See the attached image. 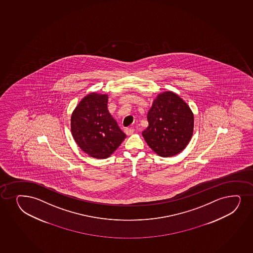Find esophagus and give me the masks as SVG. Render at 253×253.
I'll return each instance as SVG.
<instances>
[{"label": "esophagus", "instance_id": "obj_1", "mask_svg": "<svg viewBox=\"0 0 253 253\" xmlns=\"http://www.w3.org/2000/svg\"><path fill=\"white\" fill-rule=\"evenodd\" d=\"M124 131H125V133L126 134V135L129 136V135H131V134L133 133L134 129L133 128H126Z\"/></svg>", "mask_w": 253, "mask_h": 253}]
</instances>
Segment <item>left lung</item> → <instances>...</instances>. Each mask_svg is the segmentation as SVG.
Returning a JSON list of instances; mask_svg holds the SVG:
<instances>
[{"label":"left lung","mask_w":253,"mask_h":253,"mask_svg":"<svg viewBox=\"0 0 253 253\" xmlns=\"http://www.w3.org/2000/svg\"><path fill=\"white\" fill-rule=\"evenodd\" d=\"M148 126L142 137L149 148L161 157L183 151L192 139L194 116L177 93L164 91L154 99L147 114Z\"/></svg>","instance_id":"8db88e82"}]
</instances>
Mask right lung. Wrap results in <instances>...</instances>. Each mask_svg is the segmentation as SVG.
<instances>
[{
	"mask_svg": "<svg viewBox=\"0 0 253 253\" xmlns=\"http://www.w3.org/2000/svg\"><path fill=\"white\" fill-rule=\"evenodd\" d=\"M107 104L108 94L88 93L71 116L73 139L85 154L98 160L110 157L126 137L108 111Z\"/></svg>",
	"mask_w": 253,
	"mask_h": 253,
	"instance_id": "add662e5",
	"label": "right lung"
}]
</instances>
